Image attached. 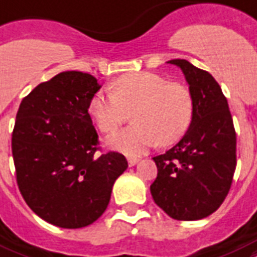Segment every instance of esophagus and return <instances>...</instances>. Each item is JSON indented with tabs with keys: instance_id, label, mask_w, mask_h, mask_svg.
<instances>
[{
	"instance_id": "esophagus-1",
	"label": "esophagus",
	"mask_w": 257,
	"mask_h": 257,
	"mask_svg": "<svg viewBox=\"0 0 257 257\" xmlns=\"http://www.w3.org/2000/svg\"><path fill=\"white\" fill-rule=\"evenodd\" d=\"M137 162H139V159H137V158H128L129 166H135V164H136Z\"/></svg>"
}]
</instances>
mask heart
I'll use <instances>...</instances> for the list:
<instances>
[{
  "instance_id": "heart-1",
  "label": "heart",
  "mask_w": 257,
  "mask_h": 257,
  "mask_svg": "<svg viewBox=\"0 0 257 257\" xmlns=\"http://www.w3.org/2000/svg\"><path fill=\"white\" fill-rule=\"evenodd\" d=\"M87 111L105 135L114 133L132 113L135 124L111 136L107 144L128 155H140L158 143L170 146L187 132L194 99L183 83L168 82L154 72H133L118 78L111 93L94 94Z\"/></svg>"
}]
</instances>
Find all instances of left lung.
<instances>
[{"instance_id": "obj_1", "label": "left lung", "mask_w": 257, "mask_h": 257, "mask_svg": "<svg viewBox=\"0 0 257 257\" xmlns=\"http://www.w3.org/2000/svg\"><path fill=\"white\" fill-rule=\"evenodd\" d=\"M182 68L194 99L193 121L171 150L155 156V203L171 218L194 221L214 213L226 198L236 170V131L220 85L185 59Z\"/></svg>"}]
</instances>
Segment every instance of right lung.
Returning <instances> with one entry per match:
<instances>
[{"label": "right lung", "mask_w": 257, "mask_h": 257, "mask_svg": "<svg viewBox=\"0 0 257 257\" xmlns=\"http://www.w3.org/2000/svg\"><path fill=\"white\" fill-rule=\"evenodd\" d=\"M99 89L87 72H60L23 98L16 114L12 154L20 193L33 213L59 228L98 220L128 167L122 154H98L87 105Z\"/></svg>", "instance_id": "add662e5"}]
</instances>
